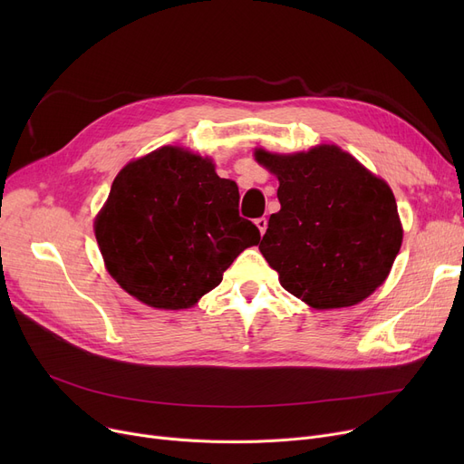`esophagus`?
<instances>
[{
    "label": "esophagus",
    "mask_w": 464,
    "mask_h": 464,
    "mask_svg": "<svg viewBox=\"0 0 464 464\" xmlns=\"http://www.w3.org/2000/svg\"><path fill=\"white\" fill-rule=\"evenodd\" d=\"M256 226H257L259 233H261V235H265L266 226H269V222H266V218H257V219H256Z\"/></svg>",
    "instance_id": "esophagus-1"
}]
</instances>
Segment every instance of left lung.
Wrapping results in <instances>:
<instances>
[{
  "label": "left lung",
  "instance_id": "8db88e82",
  "mask_svg": "<svg viewBox=\"0 0 464 464\" xmlns=\"http://www.w3.org/2000/svg\"><path fill=\"white\" fill-rule=\"evenodd\" d=\"M276 175L280 210L259 250L285 291L312 308L353 306L383 284L402 245L395 195L334 144L254 152Z\"/></svg>",
  "mask_w": 464,
  "mask_h": 464
}]
</instances>
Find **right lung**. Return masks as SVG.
Segmentation results:
<instances>
[{"mask_svg": "<svg viewBox=\"0 0 464 464\" xmlns=\"http://www.w3.org/2000/svg\"><path fill=\"white\" fill-rule=\"evenodd\" d=\"M238 186L179 146L130 161L95 218L109 275L140 303L180 310L224 278L259 229L238 216Z\"/></svg>", "mask_w": 464, "mask_h": 464, "instance_id": "1", "label": "right lung"}]
</instances>
